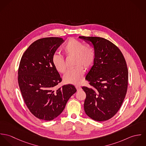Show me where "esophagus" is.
<instances>
[{
  "label": "esophagus",
  "instance_id": "34e87169",
  "mask_svg": "<svg viewBox=\"0 0 146 146\" xmlns=\"http://www.w3.org/2000/svg\"><path fill=\"white\" fill-rule=\"evenodd\" d=\"M75 87H76V89H77V90H78V91H80V90H82V87H81L80 86L76 85V86H75Z\"/></svg>",
  "mask_w": 146,
  "mask_h": 146
}]
</instances>
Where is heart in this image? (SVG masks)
I'll list each match as a JSON object with an SVG mask.
<instances>
[{
    "mask_svg": "<svg viewBox=\"0 0 146 146\" xmlns=\"http://www.w3.org/2000/svg\"><path fill=\"white\" fill-rule=\"evenodd\" d=\"M63 51L67 57L74 56V68L68 70L64 74L63 79L66 83L79 85L82 83L84 75V67L88 69L95 60V53L92 47L84 45L83 42L75 38L69 39L63 46ZM52 62L60 73H64L66 70L64 59L58 53L52 57Z\"/></svg>",
    "mask_w": 146,
    "mask_h": 146,
    "instance_id": "obj_1",
    "label": "heart"
}]
</instances>
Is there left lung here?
Masks as SVG:
<instances>
[{
    "instance_id": "8db88e82",
    "label": "left lung",
    "mask_w": 146,
    "mask_h": 146,
    "mask_svg": "<svg viewBox=\"0 0 146 146\" xmlns=\"http://www.w3.org/2000/svg\"><path fill=\"white\" fill-rule=\"evenodd\" d=\"M79 38L90 42L95 53L94 64L85 77L90 86L82 88L86 93L84 111L94 120H108L117 112L126 94L128 71L124 57L117 46L106 39Z\"/></svg>"
}]
</instances>
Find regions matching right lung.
I'll return each instance as SVG.
<instances>
[{
  "label": "right lung",
  "mask_w": 146,
  "mask_h": 146,
  "mask_svg": "<svg viewBox=\"0 0 146 146\" xmlns=\"http://www.w3.org/2000/svg\"><path fill=\"white\" fill-rule=\"evenodd\" d=\"M64 40L50 37L33 42L22 56L18 82L27 108L36 117L52 120L63 111L76 92L72 84L56 89L62 79L52 62V57Z\"/></svg>",
  "instance_id": "1"
}]
</instances>
